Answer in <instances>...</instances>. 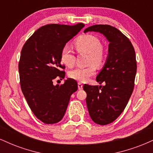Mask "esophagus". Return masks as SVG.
I'll return each instance as SVG.
<instances>
[{
    "label": "esophagus",
    "mask_w": 153,
    "mask_h": 153,
    "mask_svg": "<svg viewBox=\"0 0 153 153\" xmlns=\"http://www.w3.org/2000/svg\"><path fill=\"white\" fill-rule=\"evenodd\" d=\"M78 89L79 90H82V84L80 82H78Z\"/></svg>",
    "instance_id": "esophagus-1"
}]
</instances>
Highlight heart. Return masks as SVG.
Segmentation results:
<instances>
[{
	"label": "heart",
	"mask_w": 153,
	"mask_h": 153,
	"mask_svg": "<svg viewBox=\"0 0 153 153\" xmlns=\"http://www.w3.org/2000/svg\"><path fill=\"white\" fill-rule=\"evenodd\" d=\"M75 47L79 53L85 52L88 54V62L90 65L85 68H76L69 72L70 78L83 82L96 73V65H102L104 62L105 54L101 41L96 36L91 34H85L79 36L74 43ZM61 61L65 65L72 68L75 62V56L68 46L62 48L60 54Z\"/></svg>",
	"instance_id": "b5f03b06"
}]
</instances>
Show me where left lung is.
<instances>
[{
    "instance_id": "1",
    "label": "left lung",
    "mask_w": 153,
    "mask_h": 153,
    "mask_svg": "<svg viewBox=\"0 0 153 153\" xmlns=\"http://www.w3.org/2000/svg\"><path fill=\"white\" fill-rule=\"evenodd\" d=\"M88 31L101 33L109 42L106 62L96 77V81L105 85H83L91 118L96 124L106 125L118 118L131 97L137 72L136 55L129 39L114 26L94 25L84 33Z\"/></svg>"
}]
</instances>
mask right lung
Listing matches in <instances>:
<instances>
[{
	"mask_svg": "<svg viewBox=\"0 0 153 153\" xmlns=\"http://www.w3.org/2000/svg\"><path fill=\"white\" fill-rule=\"evenodd\" d=\"M47 24L26 42L19 63L22 91L36 118L45 124H55L64 117L71 95L78 90L74 79L54 85V79L65 78L60 54L66 43L84 27Z\"/></svg>",
	"mask_w": 153,
	"mask_h": 153,
	"instance_id": "obj_1",
	"label": "right lung"
}]
</instances>
